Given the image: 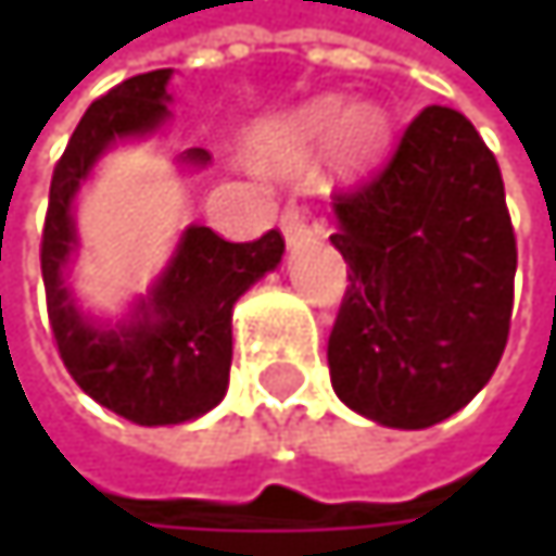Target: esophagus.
I'll return each mask as SVG.
<instances>
[{"label":"esophagus","mask_w":556,"mask_h":556,"mask_svg":"<svg viewBox=\"0 0 556 556\" xmlns=\"http://www.w3.org/2000/svg\"><path fill=\"white\" fill-rule=\"evenodd\" d=\"M279 228H282V235H286V241L292 244V241H299L305 231H308V215L299 208V205H289L282 215H279Z\"/></svg>","instance_id":"34e87169"}]
</instances>
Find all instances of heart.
Wrapping results in <instances>:
<instances>
[{
    "label": "heart",
    "instance_id": "obj_1",
    "mask_svg": "<svg viewBox=\"0 0 556 556\" xmlns=\"http://www.w3.org/2000/svg\"><path fill=\"white\" fill-rule=\"evenodd\" d=\"M387 138V125L374 109H351L341 96H325L257 135V154L267 167L295 169L315 161L338 141L348 167H364Z\"/></svg>",
    "mask_w": 556,
    "mask_h": 556
}]
</instances>
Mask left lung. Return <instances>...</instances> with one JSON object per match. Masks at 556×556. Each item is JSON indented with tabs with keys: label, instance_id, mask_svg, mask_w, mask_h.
<instances>
[{
	"label": "left lung",
	"instance_id": "1",
	"mask_svg": "<svg viewBox=\"0 0 556 556\" xmlns=\"http://www.w3.org/2000/svg\"><path fill=\"white\" fill-rule=\"evenodd\" d=\"M331 215L351 267L328 338L338 399L405 431L451 418L508 341L518 254L493 151L460 112L428 105Z\"/></svg>",
	"mask_w": 556,
	"mask_h": 556
}]
</instances>
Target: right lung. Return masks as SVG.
<instances>
[{"mask_svg":"<svg viewBox=\"0 0 556 556\" xmlns=\"http://www.w3.org/2000/svg\"><path fill=\"white\" fill-rule=\"evenodd\" d=\"M173 70H151L118 83L79 118L51 179L41 241V274L56 351L86 395L135 425H182L212 412L228 392L235 302L277 270L279 231L231 244L205 225H189L167 267L118 318H96L76 302L66 274L79 251L76 195L96 164L125 141H144L169 122ZM182 167H205L208 154L189 148Z\"/></svg>","mask_w":556,"mask_h":556,"instance_id":"1","label":"right lung"}]
</instances>
